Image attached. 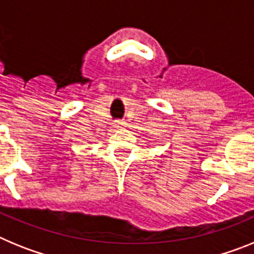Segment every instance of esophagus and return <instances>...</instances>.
<instances>
[{"label":"esophagus","mask_w":254,"mask_h":254,"mask_svg":"<svg viewBox=\"0 0 254 254\" xmlns=\"http://www.w3.org/2000/svg\"><path fill=\"white\" fill-rule=\"evenodd\" d=\"M125 126L126 122H123V121H116V122H114V127H116V128H123Z\"/></svg>","instance_id":"obj_1"}]
</instances>
